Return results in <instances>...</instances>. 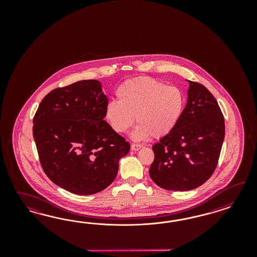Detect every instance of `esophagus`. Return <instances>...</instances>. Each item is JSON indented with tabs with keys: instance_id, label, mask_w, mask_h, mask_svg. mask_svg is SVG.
I'll return each mask as SVG.
<instances>
[{
	"instance_id": "1",
	"label": "esophagus",
	"mask_w": 257,
	"mask_h": 257,
	"mask_svg": "<svg viewBox=\"0 0 257 257\" xmlns=\"http://www.w3.org/2000/svg\"><path fill=\"white\" fill-rule=\"evenodd\" d=\"M140 148H141V145H140V144L133 143L132 145H131V150H132V151H135V152L139 151Z\"/></svg>"
}]
</instances>
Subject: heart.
Listing matches in <instances>:
<instances>
[{"label": "heart", "instance_id": "obj_1", "mask_svg": "<svg viewBox=\"0 0 257 257\" xmlns=\"http://www.w3.org/2000/svg\"><path fill=\"white\" fill-rule=\"evenodd\" d=\"M117 101H110L105 117L119 134L139 123L135 140L162 138L176 127L184 110V96L178 87L167 86L154 78L142 76L125 81L117 87Z\"/></svg>", "mask_w": 257, "mask_h": 257}]
</instances>
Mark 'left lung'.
Returning <instances> with one entry per match:
<instances>
[{
  "label": "left lung",
  "instance_id": "left-lung-1",
  "mask_svg": "<svg viewBox=\"0 0 257 257\" xmlns=\"http://www.w3.org/2000/svg\"><path fill=\"white\" fill-rule=\"evenodd\" d=\"M187 102L176 127L153 146L150 176L168 190L202 186L217 168L225 136L218 101L205 86L189 81Z\"/></svg>",
  "mask_w": 257,
  "mask_h": 257
}]
</instances>
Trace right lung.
Listing matches in <instances>:
<instances>
[{"mask_svg":"<svg viewBox=\"0 0 257 257\" xmlns=\"http://www.w3.org/2000/svg\"><path fill=\"white\" fill-rule=\"evenodd\" d=\"M108 99L97 80H83L47 94L33 119L40 165L55 185L91 195L115 180L130 144L104 120Z\"/></svg>","mask_w":257,"mask_h":257,"instance_id":"right-lung-1","label":"right lung"}]
</instances>
